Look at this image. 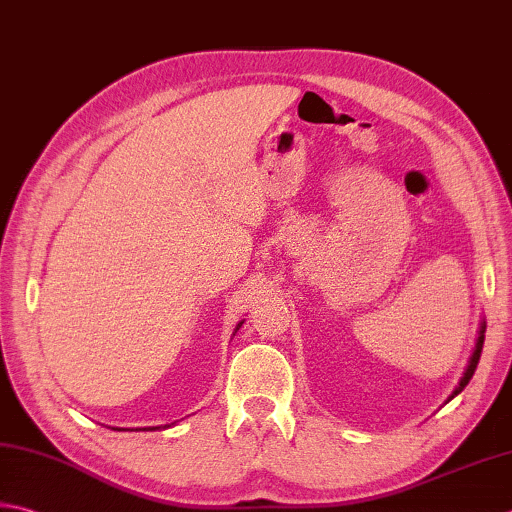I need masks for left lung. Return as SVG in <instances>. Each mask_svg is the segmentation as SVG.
Returning a JSON list of instances; mask_svg holds the SVG:
<instances>
[{
  "mask_svg": "<svg viewBox=\"0 0 512 512\" xmlns=\"http://www.w3.org/2000/svg\"><path fill=\"white\" fill-rule=\"evenodd\" d=\"M484 333H486V324H482V330H479V337H477L475 353H473V357H470V364H468V368H466V373H464V377H462V382H459V386L455 388V393L450 395V399H453L455 395L462 393V390L466 388V384L470 382V377L475 375V368H477V364H479V357H482V348H484Z\"/></svg>",
  "mask_w": 512,
  "mask_h": 512,
  "instance_id": "left-lung-1",
  "label": "left lung"
}]
</instances>
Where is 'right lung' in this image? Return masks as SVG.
I'll return each instance as SVG.
<instances>
[{"label":"right lung","instance_id":"right-lung-1","mask_svg":"<svg viewBox=\"0 0 512 512\" xmlns=\"http://www.w3.org/2000/svg\"><path fill=\"white\" fill-rule=\"evenodd\" d=\"M239 326H242V324H239ZM239 326H237V328H239ZM150 430H155V428H150Z\"/></svg>","mask_w":512,"mask_h":512}]
</instances>
